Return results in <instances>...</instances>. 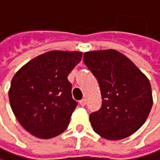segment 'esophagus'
<instances>
[{
    "label": "esophagus",
    "mask_w": 160,
    "mask_h": 160,
    "mask_svg": "<svg viewBox=\"0 0 160 160\" xmlns=\"http://www.w3.org/2000/svg\"><path fill=\"white\" fill-rule=\"evenodd\" d=\"M79 105H81V106H85L86 105V99H82L81 101H79Z\"/></svg>",
    "instance_id": "34e87169"
}]
</instances>
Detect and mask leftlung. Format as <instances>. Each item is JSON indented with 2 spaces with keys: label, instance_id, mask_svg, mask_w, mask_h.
Listing matches in <instances>:
<instances>
[{
  "label": "left lung",
  "instance_id": "8db88e82",
  "mask_svg": "<svg viewBox=\"0 0 160 160\" xmlns=\"http://www.w3.org/2000/svg\"><path fill=\"white\" fill-rule=\"evenodd\" d=\"M83 62L97 78L102 105L90 114L94 131L107 140H122L146 121L153 106L146 76L124 54L114 49L89 51Z\"/></svg>",
  "mask_w": 160,
  "mask_h": 160
}]
</instances>
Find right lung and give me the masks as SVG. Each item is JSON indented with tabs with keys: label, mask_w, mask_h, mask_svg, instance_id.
<instances>
[{
	"label": "right lung",
	"mask_w": 160,
	"mask_h": 160,
	"mask_svg": "<svg viewBox=\"0 0 160 160\" xmlns=\"http://www.w3.org/2000/svg\"><path fill=\"white\" fill-rule=\"evenodd\" d=\"M82 56L79 51L51 50L31 60L13 77L11 109L32 135L50 139L67 128L78 105L67 77Z\"/></svg>",
	"instance_id": "1"
}]
</instances>
